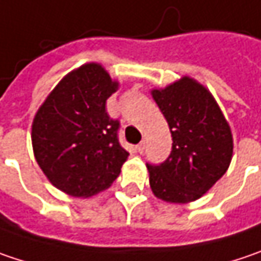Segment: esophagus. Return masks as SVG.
<instances>
[{"label":"esophagus","instance_id":"esophagus-1","mask_svg":"<svg viewBox=\"0 0 261 261\" xmlns=\"http://www.w3.org/2000/svg\"><path fill=\"white\" fill-rule=\"evenodd\" d=\"M136 150H137L139 153H143V152H145V142H140L139 145L136 146Z\"/></svg>","mask_w":261,"mask_h":261}]
</instances>
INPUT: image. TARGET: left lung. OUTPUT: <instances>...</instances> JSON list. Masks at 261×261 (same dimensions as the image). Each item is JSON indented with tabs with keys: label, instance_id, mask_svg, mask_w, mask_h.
I'll list each match as a JSON object with an SVG mask.
<instances>
[{
	"label": "left lung",
	"instance_id": "obj_1",
	"mask_svg": "<svg viewBox=\"0 0 261 261\" xmlns=\"http://www.w3.org/2000/svg\"><path fill=\"white\" fill-rule=\"evenodd\" d=\"M152 97L165 116L173 137L171 153L161 164H146L152 192L167 202L201 198L226 173L233 140L216 100L185 76Z\"/></svg>",
	"mask_w": 261,
	"mask_h": 261
}]
</instances>
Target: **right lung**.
Listing matches in <instances>:
<instances>
[{
    "mask_svg": "<svg viewBox=\"0 0 261 261\" xmlns=\"http://www.w3.org/2000/svg\"><path fill=\"white\" fill-rule=\"evenodd\" d=\"M116 88L100 65L88 63L65 76L35 115L37 162L56 188L72 196L109 188L128 156L118 139L119 121L106 112Z\"/></svg>",
    "mask_w": 261,
    "mask_h": 261,
    "instance_id": "obj_1",
    "label": "right lung"
}]
</instances>
